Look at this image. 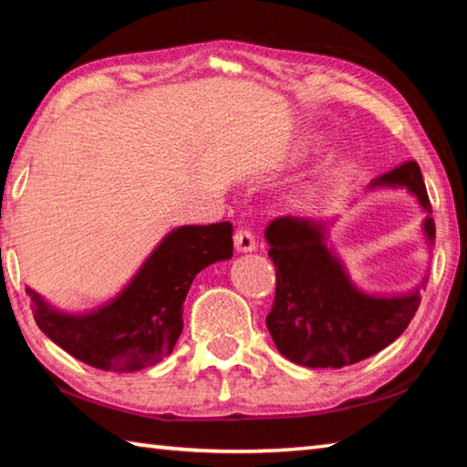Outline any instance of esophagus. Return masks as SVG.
Instances as JSON below:
<instances>
[{
  "mask_svg": "<svg viewBox=\"0 0 467 467\" xmlns=\"http://www.w3.org/2000/svg\"><path fill=\"white\" fill-rule=\"evenodd\" d=\"M234 249L239 253H251L257 249V243H255V236H253L249 231H244V228H241V231L234 233Z\"/></svg>",
  "mask_w": 467,
  "mask_h": 467,
  "instance_id": "34e87169",
  "label": "esophagus"
}]
</instances>
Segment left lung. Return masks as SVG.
<instances>
[{
    "label": "left lung",
    "instance_id": "1",
    "mask_svg": "<svg viewBox=\"0 0 467 467\" xmlns=\"http://www.w3.org/2000/svg\"><path fill=\"white\" fill-rule=\"evenodd\" d=\"M373 189H406L424 212L422 236L429 253L434 220L420 167L410 161L370 181ZM329 220L275 218L265 228L275 265V298L267 329L282 357L309 368H342L381 352L398 339L420 306V290L370 295L354 284L329 241Z\"/></svg>",
    "mask_w": 467,
    "mask_h": 467
}]
</instances>
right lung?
Here are the masks:
<instances>
[{
    "label": "right lung",
    "instance_id": "1",
    "mask_svg": "<svg viewBox=\"0 0 467 467\" xmlns=\"http://www.w3.org/2000/svg\"><path fill=\"white\" fill-rule=\"evenodd\" d=\"M233 257V224L177 226L156 244L119 295L86 313L53 306L33 288L36 326L74 358L133 373L169 357L183 331V303L203 267Z\"/></svg>",
    "mask_w": 467,
    "mask_h": 467
}]
</instances>
